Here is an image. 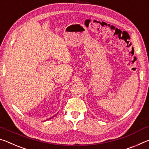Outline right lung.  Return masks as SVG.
Returning <instances> with one entry per match:
<instances>
[{
	"instance_id": "1",
	"label": "right lung",
	"mask_w": 149,
	"mask_h": 149,
	"mask_svg": "<svg viewBox=\"0 0 149 149\" xmlns=\"http://www.w3.org/2000/svg\"><path fill=\"white\" fill-rule=\"evenodd\" d=\"M57 114H58V113H57ZM57 114H56V115H57ZM56 115H55V116H56ZM54 116H53V117H52V118H49V119H52V118H53V117H54Z\"/></svg>"
}]
</instances>
